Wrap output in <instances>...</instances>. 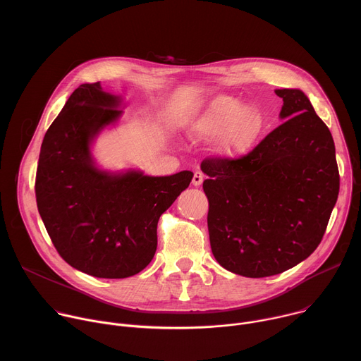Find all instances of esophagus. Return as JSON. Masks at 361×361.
<instances>
[{"label": "esophagus", "instance_id": "34e87169", "mask_svg": "<svg viewBox=\"0 0 361 361\" xmlns=\"http://www.w3.org/2000/svg\"><path fill=\"white\" fill-rule=\"evenodd\" d=\"M202 181H204V174L201 171H195L192 177V184L197 187V185H201Z\"/></svg>", "mask_w": 361, "mask_h": 361}]
</instances>
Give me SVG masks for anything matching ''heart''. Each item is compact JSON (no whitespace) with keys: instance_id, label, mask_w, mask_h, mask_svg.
<instances>
[{"instance_id":"b5f03b06","label":"heart","mask_w":361,"mask_h":361,"mask_svg":"<svg viewBox=\"0 0 361 361\" xmlns=\"http://www.w3.org/2000/svg\"><path fill=\"white\" fill-rule=\"evenodd\" d=\"M264 120L254 107L230 95L217 97L201 116L191 121L188 134L197 141L214 140L219 135L220 149L226 156H241L252 148L262 134Z\"/></svg>"}]
</instances>
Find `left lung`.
<instances>
[{
	"instance_id": "8db88e82",
	"label": "left lung",
	"mask_w": 361,
	"mask_h": 361,
	"mask_svg": "<svg viewBox=\"0 0 361 361\" xmlns=\"http://www.w3.org/2000/svg\"><path fill=\"white\" fill-rule=\"evenodd\" d=\"M276 94L281 126L243 157L201 163L212 251L251 279L280 274L317 248L340 188L334 141L310 99L291 88Z\"/></svg>"
}]
</instances>
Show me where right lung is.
Listing matches in <instances>:
<instances>
[{"label":"right lung","instance_id":"add662e5","mask_svg":"<svg viewBox=\"0 0 361 361\" xmlns=\"http://www.w3.org/2000/svg\"><path fill=\"white\" fill-rule=\"evenodd\" d=\"M120 97L81 84L47 130L35 176L38 213L63 259L99 279L144 270L157 250L160 216L190 185L191 171L149 177L94 166L90 144L121 116Z\"/></svg>","mask_w":361,"mask_h":361}]
</instances>
